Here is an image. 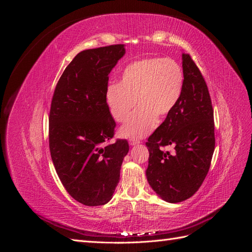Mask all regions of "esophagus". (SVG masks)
<instances>
[{
  "label": "esophagus",
  "mask_w": 252,
  "mask_h": 252,
  "mask_svg": "<svg viewBox=\"0 0 252 252\" xmlns=\"http://www.w3.org/2000/svg\"><path fill=\"white\" fill-rule=\"evenodd\" d=\"M138 144H140L139 140H134V139L129 140V145H130V146H135V145H138Z\"/></svg>",
  "instance_id": "esophagus-1"
}]
</instances>
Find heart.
<instances>
[{
  "label": "heart",
  "instance_id": "b5f03b06",
  "mask_svg": "<svg viewBox=\"0 0 252 252\" xmlns=\"http://www.w3.org/2000/svg\"><path fill=\"white\" fill-rule=\"evenodd\" d=\"M184 88V72L169 58H148L128 64L118 83L108 85L105 103L114 121L125 122L120 128L123 138L139 139L148 135L161 121L169 116L179 103Z\"/></svg>",
  "mask_w": 252,
  "mask_h": 252
}]
</instances>
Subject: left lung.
I'll list each match as a JSON object with an SVG mask.
<instances>
[{
  "label": "left lung",
  "mask_w": 252,
  "mask_h": 252,
  "mask_svg": "<svg viewBox=\"0 0 252 252\" xmlns=\"http://www.w3.org/2000/svg\"><path fill=\"white\" fill-rule=\"evenodd\" d=\"M184 88L179 103L152 133L146 177L150 187L168 203L192 196L208 173L215 151V122L209 91L199 68L182 53ZM173 146L175 152L161 147Z\"/></svg>",
  "instance_id": "obj_1"
}]
</instances>
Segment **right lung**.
I'll use <instances>...</instances> for the list:
<instances>
[{
  "label": "right lung",
  "instance_id": "add662e5",
  "mask_svg": "<svg viewBox=\"0 0 252 252\" xmlns=\"http://www.w3.org/2000/svg\"><path fill=\"white\" fill-rule=\"evenodd\" d=\"M125 45L84 50L71 61L53 94L49 148L59 178L75 201L107 204L120 181L126 140L106 144L116 122L105 103L109 73L125 56Z\"/></svg>",
  "mask_w": 252,
  "mask_h": 252
}]
</instances>
